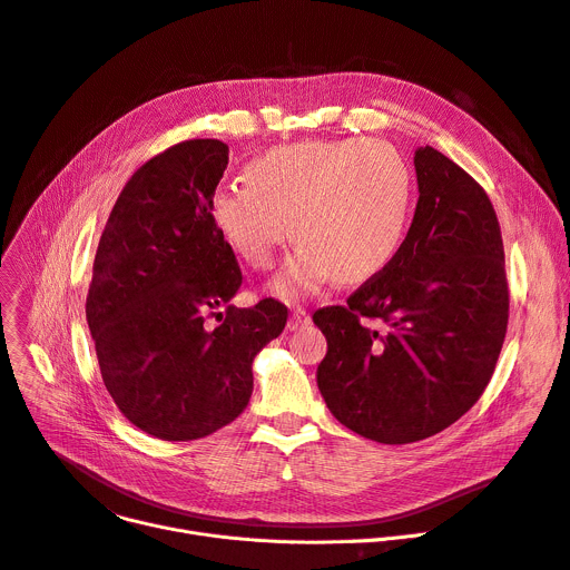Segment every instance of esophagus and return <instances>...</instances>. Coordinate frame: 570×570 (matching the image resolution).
<instances>
[{"label":"esophagus","mask_w":570,"mask_h":570,"mask_svg":"<svg viewBox=\"0 0 570 570\" xmlns=\"http://www.w3.org/2000/svg\"><path fill=\"white\" fill-rule=\"evenodd\" d=\"M309 323H312V316H309L305 309L295 307V309L291 312V318H288V330H291V332H295V330L307 327Z\"/></svg>","instance_id":"34e87169"}]
</instances>
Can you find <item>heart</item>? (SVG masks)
<instances>
[{
	"label": "heart",
	"instance_id": "b5f03b06",
	"mask_svg": "<svg viewBox=\"0 0 570 570\" xmlns=\"http://www.w3.org/2000/svg\"><path fill=\"white\" fill-rule=\"evenodd\" d=\"M412 204L414 178L399 150L351 137L268 150L245 180L215 189L210 215L256 271L273 268L291 232L299 247L273 291L299 299L330 277L360 284L385 271L405 243Z\"/></svg>",
	"mask_w": 570,
	"mask_h": 570
}]
</instances>
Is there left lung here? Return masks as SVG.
Returning <instances> with one entry per match:
<instances>
[{
  "label": "left lung",
  "instance_id": "obj_1",
  "mask_svg": "<svg viewBox=\"0 0 570 570\" xmlns=\"http://www.w3.org/2000/svg\"><path fill=\"white\" fill-rule=\"evenodd\" d=\"M420 202L385 271L314 323L318 390L346 429L383 444L431 438L479 401L495 371L509 284L485 189L433 146L414 150ZM377 320L383 328H373Z\"/></svg>",
  "mask_w": 570,
  "mask_h": 570
}]
</instances>
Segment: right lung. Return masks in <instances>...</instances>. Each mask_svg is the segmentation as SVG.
I'll list each match as a JSON object with an SVG mask.
<instances>
[{
  "instance_id": "add662e5",
  "label": "right lung",
  "mask_w": 570,
  "mask_h": 570,
  "mask_svg": "<svg viewBox=\"0 0 570 570\" xmlns=\"http://www.w3.org/2000/svg\"><path fill=\"white\" fill-rule=\"evenodd\" d=\"M226 165L219 139H187L150 158L121 189L94 261L87 323L102 383L130 424L169 442L236 420L256 353L288 318L273 297L232 305L243 273L210 215Z\"/></svg>"
}]
</instances>
